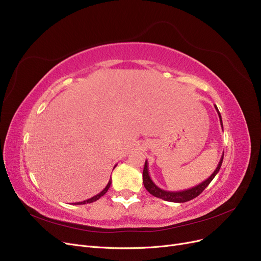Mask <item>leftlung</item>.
<instances>
[{
	"instance_id": "obj_1",
	"label": "left lung",
	"mask_w": 261,
	"mask_h": 261,
	"mask_svg": "<svg viewBox=\"0 0 261 261\" xmlns=\"http://www.w3.org/2000/svg\"><path fill=\"white\" fill-rule=\"evenodd\" d=\"M215 109H216L217 114H218L221 128H223V120H221V116H220V113L217 109V106H215ZM223 159H224V153H223V156H221V158L218 162L217 168L215 169V171L213 173H212V175L208 178H206L204 181L200 182L199 185H197L195 187L186 189V190H181V191H168V190H163V189L159 188L155 184V182L152 181V179L150 178L149 172H148V162L146 160L145 166H144V170H143V184H144V187L146 188V190L153 197H157L159 199L166 200V201H169V202H176V203H182V202H187V201L195 199L208 186L210 182L213 180V178L216 176V174L218 173V171L221 167V163H223Z\"/></svg>"
}]
</instances>
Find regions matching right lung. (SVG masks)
Instances as JSON below:
<instances>
[{
    "label": "right lung",
    "mask_w": 261,
    "mask_h": 261,
    "mask_svg": "<svg viewBox=\"0 0 261 261\" xmlns=\"http://www.w3.org/2000/svg\"><path fill=\"white\" fill-rule=\"evenodd\" d=\"M117 166V165H116ZM116 166L114 167V168H116ZM111 184H112V178H110V180H109V182H108V185L105 186V188L100 192V194H98V195H95V196H93L92 198H90V199H87V200H85V201H82V202H76L75 204H86V203H92V202H94V201H96V200H99L102 196H104L106 192H108V190H109V188H110V186H111Z\"/></svg>",
    "instance_id": "right-lung-1"
}]
</instances>
